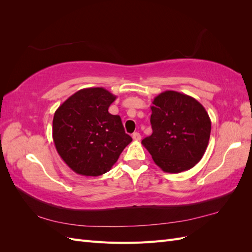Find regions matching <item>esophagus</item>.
I'll use <instances>...</instances> for the list:
<instances>
[{"label": "esophagus", "instance_id": "esophagus-1", "mask_svg": "<svg viewBox=\"0 0 252 252\" xmlns=\"http://www.w3.org/2000/svg\"><path fill=\"white\" fill-rule=\"evenodd\" d=\"M132 139H133L134 141H140V140H141V134H140L139 132H134V133L132 134Z\"/></svg>", "mask_w": 252, "mask_h": 252}]
</instances>
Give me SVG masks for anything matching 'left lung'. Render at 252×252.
<instances>
[{"label": "left lung", "mask_w": 252, "mask_h": 252, "mask_svg": "<svg viewBox=\"0 0 252 252\" xmlns=\"http://www.w3.org/2000/svg\"><path fill=\"white\" fill-rule=\"evenodd\" d=\"M151 135L142 141L155 163L165 172L191 169L208 146L211 121L194 97L166 90L152 101Z\"/></svg>", "instance_id": "obj_1"}]
</instances>
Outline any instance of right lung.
<instances>
[{
	"label": "right lung",
	"instance_id": "obj_1",
	"mask_svg": "<svg viewBox=\"0 0 252 252\" xmlns=\"http://www.w3.org/2000/svg\"><path fill=\"white\" fill-rule=\"evenodd\" d=\"M116 98L103 87L84 88L56 110L53 142L60 157L75 173L85 177L106 173L131 143L121 118L108 112Z\"/></svg>",
	"mask_w": 252,
	"mask_h": 252
}]
</instances>
